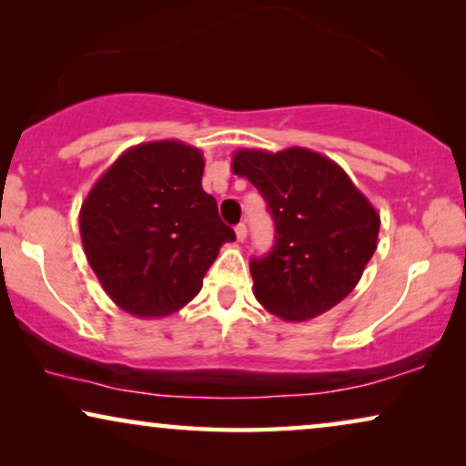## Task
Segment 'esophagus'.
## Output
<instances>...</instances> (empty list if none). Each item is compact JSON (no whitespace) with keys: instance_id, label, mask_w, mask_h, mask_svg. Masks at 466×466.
<instances>
[{"instance_id":"obj_1","label":"esophagus","mask_w":466,"mask_h":466,"mask_svg":"<svg viewBox=\"0 0 466 466\" xmlns=\"http://www.w3.org/2000/svg\"><path fill=\"white\" fill-rule=\"evenodd\" d=\"M235 235H238V241H244L246 235H248V227L244 225V222H239L238 227H235Z\"/></svg>"}]
</instances>
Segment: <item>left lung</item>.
Returning a JSON list of instances; mask_svg holds the SVG:
<instances>
[{
  "instance_id": "1",
  "label": "left lung",
  "mask_w": 466,
  "mask_h": 466,
  "mask_svg": "<svg viewBox=\"0 0 466 466\" xmlns=\"http://www.w3.org/2000/svg\"><path fill=\"white\" fill-rule=\"evenodd\" d=\"M276 222L271 252L250 260L254 297L282 320L324 314L346 299L378 248L380 214L330 158L308 148L238 150Z\"/></svg>"
}]
</instances>
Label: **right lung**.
<instances>
[{
  "label": "right lung",
  "mask_w": 466,
  "mask_h": 466,
  "mask_svg": "<svg viewBox=\"0 0 466 466\" xmlns=\"http://www.w3.org/2000/svg\"><path fill=\"white\" fill-rule=\"evenodd\" d=\"M201 150L148 142L123 152L80 209L88 265L120 309L169 316L193 301L235 233L201 187Z\"/></svg>",
  "instance_id": "add662e5"
}]
</instances>
